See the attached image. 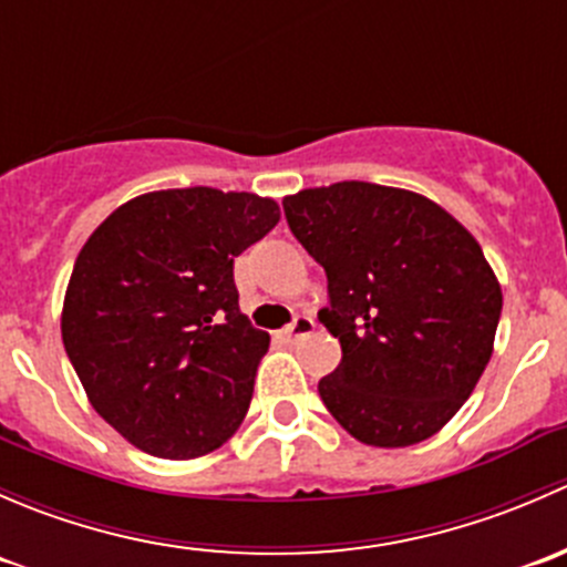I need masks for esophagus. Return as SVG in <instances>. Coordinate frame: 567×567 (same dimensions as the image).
I'll return each mask as SVG.
<instances>
[{
	"mask_svg": "<svg viewBox=\"0 0 567 567\" xmlns=\"http://www.w3.org/2000/svg\"><path fill=\"white\" fill-rule=\"evenodd\" d=\"M313 319L311 317H295V322L286 324V328L281 330V336L286 341H297V339H306V336L313 333Z\"/></svg>",
	"mask_w": 567,
	"mask_h": 567,
	"instance_id": "1",
	"label": "esophagus"
}]
</instances>
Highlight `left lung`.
Segmentation results:
<instances>
[{
    "instance_id": "8db88e82",
    "label": "left lung",
    "mask_w": 567,
    "mask_h": 567,
    "mask_svg": "<svg viewBox=\"0 0 567 567\" xmlns=\"http://www.w3.org/2000/svg\"><path fill=\"white\" fill-rule=\"evenodd\" d=\"M284 212L328 276L319 322L341 363L319 380L324 408L361 444L427 441L493 355L502 286L480 243L435 200L383 184L300 189Z\"/></svg>"
}]
</instances>
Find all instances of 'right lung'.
Segmentation results:
<instances>
[{
	"label": "right lung",
	"mask_w": 567,
	"mask_h": 567,
	"mask_svg": "<svg viewBox=\"0 0 567 567\" xmlns=\"http://www.w3.org/2000/svg\"><path fill=\"white\" fill-rule=\"evenodd\" d=\"M278 220L256 193L156 189L82 245L63 344L95 413L132 446L193 461L237 433L270 333L239 311L234 256Z\"/></svg>",
	"instance_id": "1"
}]
</instances>
